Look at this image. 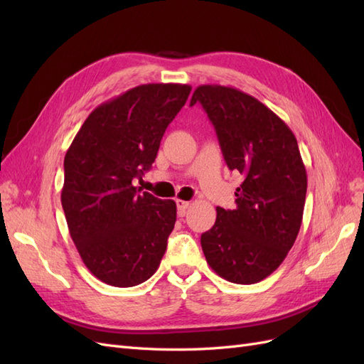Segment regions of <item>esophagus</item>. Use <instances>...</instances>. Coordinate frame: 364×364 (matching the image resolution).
Returning <instances> with one entry per match:
<instances>
[{
    "instance_id": "34e87169",
    "label": "esophagus",
    "mask_w": 364,
    "mask_h": 364,
    "mask_svg": "<svg viewBox=\"0 0 364 364\" xmlns=\"http://www.w3.org/2000/svg\"><path fill=\"white\" fill-rule=\"evenodd\" d=\"M176 205H178V214H179V215H185L186 209H188V206H190V202L178 199V200H176Z\"/></svg>"
}]
</instances>
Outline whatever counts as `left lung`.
I'll use <instances>...</instances> for the list:
<instances>
[{"label":"left lung","instance_id":"obj_1","mask_svg":"<svg viewBox=\"0 0 364 364\" xmlns=\"http://www.w3.org/2000/svg\"><path fill=\"white\" fill-rule=\"evenodd\" d=\"M196 103L211 119L229 170L245 178L237 208L218 206L200 237L205 258L229 282H259L281 266L301 229L306 171L297 141L277 114L235 87L202 85Z\"/></svg>","mask_w":364,"mask_h":364}]
</instances>
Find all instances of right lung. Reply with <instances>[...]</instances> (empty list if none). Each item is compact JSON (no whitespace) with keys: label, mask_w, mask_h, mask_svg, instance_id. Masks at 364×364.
<instances>
[{"label":"right lung","mask_w":364,"mask_h":364,"mask_svg":"<svg viewBox=\"0 0 364 364\" xmlns=\"http://www.w3.org/2000/svg\"><path fill=\"white\" fill-rule=\"evenodd\" d=\"M190 85H139L90 114L65 155L62 208L85 266L114 287H134L159 267L176 223L174 200L134 185L158 155Z\"/></svg>","instance_id":"1"}]
</instances>
